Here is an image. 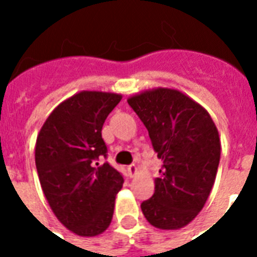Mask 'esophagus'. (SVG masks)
Listing matches in <instances>:
<instances>
[{
	"instance_id": "34e87169",
	"label": "esophagus",
	"mask_w": 257,
	"mask_h": 257,
	"mask_svg": "<svg viewBox=\"0 0 257 257\" xmlns=\"http://www.w3.org/2000/svg\"><path fill=\"white\" fill-rule=\"evenodd\" d=\"M137 172H139V169H137L136 164H132V165H129L128 167V173L131 177H135V176L137 175Z\"/></svg>"
}]
</instances>
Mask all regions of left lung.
Returning <instances> with one entry per match:
<instances>
[{
  "label": "left lung",
  "instance_id": "left-lung-1",
  "mask_svg": "<svg viewBox=\"0 0 257 257\" xmlns=\"http://www.w3.org/2000/svg\"><path fill=\"white\" fill-rule=\"evenodd\" d=\"M163 163L155 193L143 201L159 229H180L199 215L215 184L221 144L207 109L173 88L148 89L128 98Z\"/></svg>",
  "mask_w": 257,
  "mask_h": 257
}]
</instances>
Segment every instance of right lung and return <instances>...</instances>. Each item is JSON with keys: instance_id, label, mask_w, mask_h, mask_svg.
I'll use <instances>...</instances> for the list:
<instances>
[{"instance_id": "right-lung-1", "label": "right lung", "mask_w": 257, "mask_h": 257, "mask_svg": "<svg viewBox=\"0 0 257 257\" xmlns=\"http://www.w3.org/2000/svg\"><path fill=\"white\" fill-rule=\"evenodd\" d=\"M122 94L81 90L53 109L36 141L42 192L58 221L82 237L106 231L124 179L108 163L101 129Z\"/></svg>"}]
</instances>
